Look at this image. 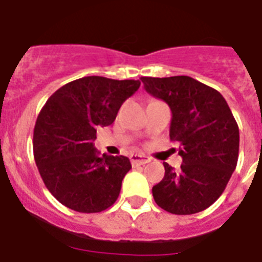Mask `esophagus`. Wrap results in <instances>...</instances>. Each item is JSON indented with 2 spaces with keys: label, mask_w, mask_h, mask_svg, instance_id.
I'll return each mask as SVG.
<instances>
[{
  "label": "esophagus",
  "mask_w": 262,
  "mask_h": 262,
  "mask_svg": "<svg viewBox=\"0 0 262 262\" xmlns=\"http://www.w3.org/2000/svg\"><path fill=\"white\" fill-rule=\"evenodd\" d=\"M130 162L133 166H143V164H147L149 162V158L144 155H132Z\"/></svg>",
  "instance_id": "esophagus-1"
}]
</instances>
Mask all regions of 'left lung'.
<instances>
[{"label": "left lung", "mask_w": 262, "mask_h": 262, "mask_svg": "<svg viewBox=\"0 0 262 262\" xmlns=\"http://www.w3.org/2000/svg\"><path fill=\"white\" fill-rule=\"evenodd\" d=\"M144 90L171 110L170 140L179 144V170L163 163L164 178L152 187L155 203L175 215L211 207L236 167L239 129L226 99L189 76L141 77Z\"/></svg>", "instance_id": "8db88e82"}]
</instances>
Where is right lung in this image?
<instances>
[{"label": "right lung", "instance_id": "right-lung-1", "mask_svg": "<svg viewBox=\"0 0 262 262\" xmlns=\"http://www.w3.org/2000/svg\"><path fill=\"white\" fill-rule=\"evenodd\" d=\"M139 80L88 76L65 84L47 99L34 130V158L51 194L83 213L102 212L117 201L132 168L126 156L95 149L96 129L114 122Z\"/></svg>", "mask_w": 262, "mask_h": 262}]
</instances>
